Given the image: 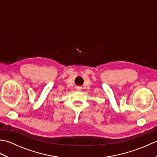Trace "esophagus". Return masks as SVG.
Listing matches in <instances>:
<instances>
[{"instance_id": "esophagus-1", "label": "esophagus", "mask_w": 157, "mask_h": 157, "mask_svg": "<svg viewBox=\"0 0 157 157\" xmlns=\"http://www.w3.org/2000/svg\"><path fill=\"white\" fill-rule=\"evenodd\" d=\"M80 89H81V88H79V87L77 88V90H80Z\"/></svg>"}]
</instances>
